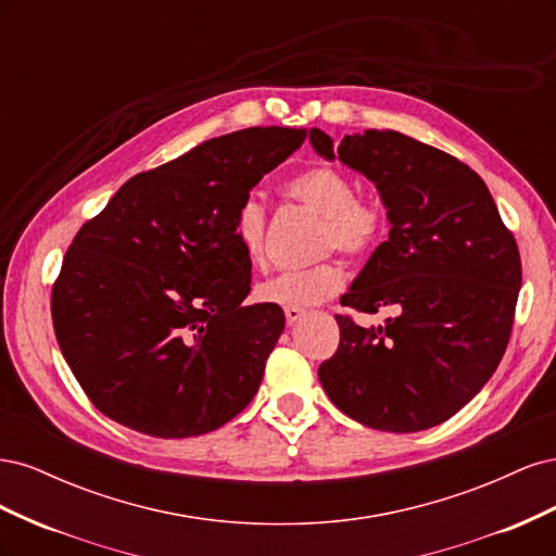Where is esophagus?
<instances>
[{"mask_svg": "<svg viewBox=\"0 0 556 556\" xmlns=\"http://www.w3.org/2000/svg\"><path fill=\"white\" fill-rule=\"evenodd\" d=\"M304 315H306V311L299 308V306H288V308H285V317H288V325L299 323V319L304 317Z\"/></svg>", "mask_w": 556, "mask_h": 556, "instance_id": "34e87169", "label": "esophagus"}]
</instances>
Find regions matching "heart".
<instances>
[{"label": "heart", "instance_id": "obj_1", "mask_svg": "<svg viewBox=\"0 0 556 556\" xmlns=\"http://www.w3.org/2000/svg\"><path fill=\"white\" fill-rule=\"evenodd\" d=\"M285 194L323 215L325 250L333 248L352 257L364 255L378 243L384 229V211L378 201L355 194V182L333 166L301 172L285 185ZM264 233L266 213L262 204L255 199L243 201L233 220V239L243 257L255 266L264 260ZM343 280L339 264L319 262L264 280L257 285V296L276 306H313L339 292Z\"/></svg>", "mask_w": 556, "mask_h": 556}]
</instances>
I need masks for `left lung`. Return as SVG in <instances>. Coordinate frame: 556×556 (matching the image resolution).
I'll return each instance as SVG.
<instances>
[{
    "instance_id": "left-lung-1",
    "label": "left lung",
    "mask_w": 556,
    "mask_h": 556,
    "mask_svg": "<svg viewBox=\"0 0 556 556\" xmlns=\"http://www.w3.org/2000/svg\"><path fill=\"white\" fill-rule=\"evenodd\" d=\"M311 143L376 182L392 227L341 304L394 317L364 329L336 315L341 343L319 382L364 427L431 429L482 390L506 352L521 285L515 237L484 180L439 148L392 129L352 134L336 153L311 129Z\"/></svg>"
}]
</instances>
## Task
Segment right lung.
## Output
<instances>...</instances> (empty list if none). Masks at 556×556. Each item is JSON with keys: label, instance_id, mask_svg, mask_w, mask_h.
I'll return each mask as SVG.
<instances>
[{"label": "right lung", "instance_id": "right-lung-1", "mask_svg": "<svg viewBox=\"0 0 556 556\" xmlns=\"http://www.w3.org/2000/svg\"><path fill=\"white\" fill-rule=\"evenodd\" d=\"M306 129L225 134L129 178L80 227L53 285V327L83 392L155 439L208 433L257 394L285 329L243 306L252 264L233 239L250 190Z\"/></svg>", "mask_w": 556, "mask_h": 556}]
</instances>
